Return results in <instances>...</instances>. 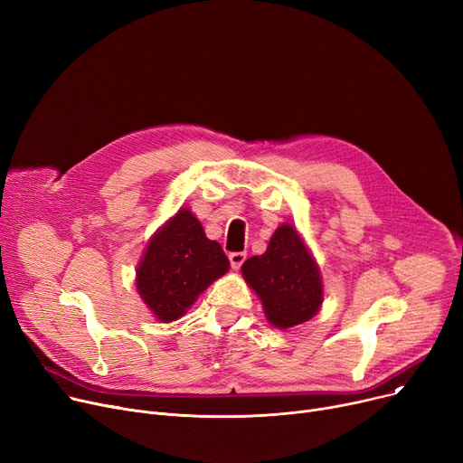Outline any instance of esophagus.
<instances>
[{
    "label": "esophagus",
    "mask_w": 463,
    "mask_h": 463,
    "mask_svg": "<svg viewBox=\"0 0 463 463\" xmlns=\"http://www.w3.org/2000/svg\"><path fill=\"white\" fill-rule=\"evenodd\" d=\"M244 260H247V254H244V252H232V254H230L232 269H233V270L241 269V265L244 263Z\"/></svg>",
    "instance_id": "1"
}]
</instances>
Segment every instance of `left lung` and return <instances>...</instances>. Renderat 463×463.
I'll list each match as a JSON object with an SVG mask.
<instances>
[{
    "instance_id": "left-lung-1",
    "label": "left lung",
    "mask_w": 463,
    "mask_h": 463,
    "mask_svg": "<svg viewBox=\"0 0 463 463\" xmlns=\"http://www.w3.org/2000/svg\"><path fill=\"white\" fill-rule=\"evenodd\" d=\"M244 280L261 298L263 312L279 329L312 319L323 303V284L303 237L291 224H282L261 256L241 267Z\"/></svg>"
}]
</instances>
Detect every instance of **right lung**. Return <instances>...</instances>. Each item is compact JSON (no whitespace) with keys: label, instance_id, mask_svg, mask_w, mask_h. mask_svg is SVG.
<instances>
[{"label":"right lung","instance_id":"add662e5","mask_svg":"<svg viewBox=\"0 0 463 463\" xmlns=\"http://www.w3.org/2000/svg\"><path fill=\"white\" fill-rule=\"evenodd\" d=\"M228 269L230 261L221 244L205 237L193 213L179 209L151 237L136 269V288L155 317L170 323L179 319Z\"/></svg>","mask_w":463,"mask_h":463}]
</instances>
